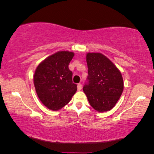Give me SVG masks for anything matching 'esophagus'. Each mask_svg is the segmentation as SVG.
<instances>
[{"instance_id": "1", "label": "esophagus", "mask_w": 154, "mask_h": 154, "mask_svg": "<svg viewBox=\"0 0 154 154\" xmlns=\"http://www.w3.org/2000/svg\"><path fill=\"white\" fill-rule=\"evenodd\" d=\"M77 89H78V90H79V91H80V90L82 89V85H81V84H80V83L78 84Z\"/></svg>"}]
</instances>
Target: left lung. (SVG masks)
Instances as JSON below:
<instances>
[{"label":"left lung","mask_w":154,"mask_h":154,"mask_svg":"<svg viewBox=\"0 0 154 154\" xmlns=\"http://www.w3.org/2000/svg\"><path fill=\"white\" fill-rule=\"evenodd\" d=\"M88 83L83 87L90 104L99 112L111 110L121 97L124 83L122 74L114 64L102 53L86 54Z\"/></svg>","instance_id":"obj_1"}]
</instances>
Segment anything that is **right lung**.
<instances>
[{
	"label": "right lung",
	"mask_w": 154,
	"mask_h": 154,
	"mask_svg": "<svg viewBox=\"0 0 154 154\" xmlns=\"http://www.w3.org/2000/svg\"><path fill=\"white\" fill-rule=\"evenodd\" d=\"M74 53L59 51L40 63L33 83L41 102L50 110L57 111L68 104L77 90L69 64Z\"/></svg>",
	"instance_id": "1"
}]
</instances>
